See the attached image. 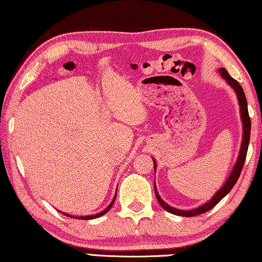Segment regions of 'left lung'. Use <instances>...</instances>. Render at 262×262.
<instances>
[{
    "mask_svg": "<svg viewBox=\"0 0 262 262\" xmlns=\"http://www.w3.org/2000/svg\"><path fill=\"white\" fill-rule=\"evenodd\" d=\"M218 72L222 76V78L225 80L227 84H229L233 88L234 92H235L237 96V100H238V105H239V114H241V120H242V126H243V137H242V143H241V148H239V152L236 159V163L234 165V167L232 169L231 174L225 181V183L222 185V188L218 190L215 194H213L212 198L207 201L206 204L202 206L194 208V209L191 210H182V209H178V208H174L172 206H169L166 204L162 198L161 195L156 190V184H155V193H156V198L165 210H167L168 212L173 213V215H178V216H183V217H193L196 215H200V213H204L208 210H210L211 208L215 207L218 202H220L224 196H225L229 191L233 189V186L235 185L237 182V180L239 178V174H241V170L243 168V165L245 162V157H247V152H248V147H249V141H250V132H251V120L249 116V112H248V101L247 98H245V94L243 92V88L241 87L235 79H233L231 76H229L228 72L226 71V69L221 68L218 69ZM154 162V167L155 170L157 168V164L155 158H152Z\"/></svg>",
    "mask_w": 262,
    "mask_h": 262,
    "instance_id": "obj_1",
    "label": "left lung"
}]
</instances>
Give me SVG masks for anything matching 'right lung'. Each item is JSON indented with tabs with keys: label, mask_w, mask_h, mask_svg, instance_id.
<instances>
[{
	"label": "right lung",
	"mask_w": 262,
	"mask_h": 262,
	"mask_svg": "<svg viewBox=\"0 0 262 262\" xmlns=\"http://www.w3.org/2000/svg\"><path fill=\"white\" fill-rule=\"evenodd\" d=\"M115 198H116V193H115L114 198H113V200H112L111 204H110L107 207H106L103 211H100V212H98V213H96V215H88V216H71V215H69V213H66V212H62V211H60V212H62L63 215H66V216L71 217V218H77V220H83V221H88V220H95V218H98V217H100V216L105 215V213L107 212V211L111 209V207L113 206V204H114Z\"/></svg>",
	"instance_id": "obj_1"
}]
</instances>
